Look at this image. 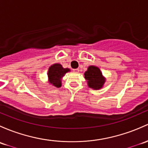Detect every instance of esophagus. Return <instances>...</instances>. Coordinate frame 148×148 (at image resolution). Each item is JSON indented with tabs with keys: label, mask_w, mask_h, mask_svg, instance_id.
Instances as JSON below:
<instances>
[{
	"label": "esophagus",
	"mask_w": 148,
	"mask_h": 148,
	"mask_svg": "<svg viewBox=\"0 0 148 148\" xmlns=\"http://www.w3.org/2000/svg\"><path fill=\"white\" fill-rule=\"evenodd\" d=\"M73 71H74V72H75V73H78L79 71V69H73Z\"/></svg>",
	"instance_id": "34e87169"
}]
</instances>
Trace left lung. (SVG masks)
<instances>
[{
	"label": "left lung",
	"mask_w": 148,
	"mask_h": 148,
	"mask_svg": "<svg viewBox=\"0 0 148 148\" xmlns=\"http://www.w3.org/2000/svg\"><path fill=\"white\" fill-rule=\"evenodd\" d=\"M84 78L87 80L88 86L96 90L102 88L106 81L100 69L95 66H88L87 71L84 73Z\"/></svg>",
	"instance_id": "8db88e82"
}]
</instances>
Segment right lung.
I'll return each instance as SVG.
<instances>
[{
  "mask_svg": "<svg viewBox=\"0 0 148 148\" xmlns=\"http://www.w3.org/2000/svg\"><path fill=\"white\" fill-rule=\"evenodd\" d=\"M69 71V69L62 67L60 64H54L49 68L48 71V78H49V83L52 84L57 88H59L62 86L61 79L66 72Z\"/></svg>",
  "mask_w": 148,
  "mask_h": 148,
  "instance_id": "1",
  "label": "right lung"
}]
</instances>
